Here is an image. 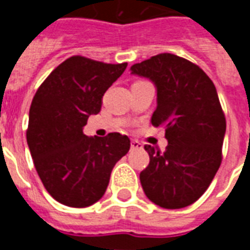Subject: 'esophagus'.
Masks as SVG:
<instances>
[{"instance_id":"obj_1","label":"esophagus","mask_w":250,"mask_h":250,"mask_svg":"<svg viewBox=\"0 0 250 250\" xmlns=\"http://www.w3.org/2000/svg\"><path fill=\"white\" fill-rule=\"evenodd\" d=\"M131 148L132 150H138V148H142V143L138 141H131Z\"/></svg>"}]
</instances>
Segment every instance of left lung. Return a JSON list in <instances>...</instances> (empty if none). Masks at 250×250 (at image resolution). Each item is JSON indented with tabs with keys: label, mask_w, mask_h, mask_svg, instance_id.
I'll list each match as a JSON object with an SVG mask.
<instances>
[{
	"label": "left lung",
	"mask_w": 250,
	"mask_h": 250,
	"mask_svg": "<svg viewBox=\"0 0 250 250\" xmlns=\"http://www.w3.org/2000/svg\"><path fill=\"white\" fill-rule=\"evenodd\" d=\"M130 71L157 88L151 123L165 128L168 142L165 152L145 146L150 163L139 175L143 191L161 208H186L206 191L222 161L226 120L217 89L198 65L171 53Z\"/></svg>",
	"instance_id": "1"
}]
</instances>
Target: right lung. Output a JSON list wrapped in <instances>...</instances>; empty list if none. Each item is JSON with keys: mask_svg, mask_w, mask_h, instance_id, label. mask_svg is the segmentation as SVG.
<instances>
[{"mask_svg": "<svg viewBox=\"0 0 250 250\" xmlns=\"http://www.w3.org/2000/svg\"><path fill=\"white\" fill-rule=\"evenodd\" d=\"M125 66L72 56L51 72L32 100L26 131L30 155L46 191L65 206L98 202L114 166L130 150L128 136L119 132L105 138L83 132Z\"/></svg>", "mask_w": 250, "mask_h": 250, "instance_id": "obj_1", "label": "right lung"}]
</instances>
